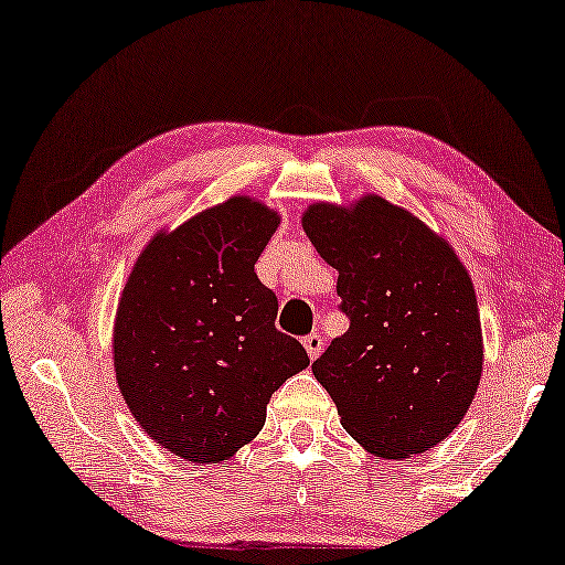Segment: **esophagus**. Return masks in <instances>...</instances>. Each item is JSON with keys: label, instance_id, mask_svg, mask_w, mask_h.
<instances>
[{"label": "esophagus", "instance_id": "1", "mask_svg": "<svg viewBox=\"0 0 565 565\" xmlns=\"http://www.w3.org/2000/svg\"><path fill=\"white\" fill-rule=\"evenodd\" d=\"M305 348H307V355H309L311 360H317L319 352H322V348H324L322 334H319V332L307 334V337H305Z\"/></svg>", "mask_w": 565, "mask_h": 565}]
</instances>
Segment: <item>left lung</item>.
Listing matches in <instances>:
<instances>
[{
	"mask_svg": "<svg viewBox=\"0 0 565 565\" xmlns=\"http://www.w3.org/2000/svg\"><path fill=\"white\" fill-rule=\"evenodd\" d=\"M317 254L337 268L348 332L311 370L344 431L383 459L446 439L482 375V327L467 268L406 210L365 198L305 213Z\"/></svg>",
	"mask_w": 565,
	"mask_h": 565,
	"instance_id": "left-lung-1",
	"label": "left lung"
}]
</instances>
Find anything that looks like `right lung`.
Wrapping results in <instances>:
<instances>
[{
    "instance_id": "add662e5",
    "label": "right lung",
    "mask_w": 565,
    "mask_h": 565,
    "mask_svg": "<svg viewBox=\"0 0 565 565\" xmlns=\"http://www.w3.org/2000/svg\"><path fill=\"white\" fill-rule=\"evenodd\" d=\"M276 225L268 207L233 198L157 235L116 311V381L134 418L195 465L254 439L271 393L309 365L276 330L279 299L254 271Z\"/></svg>"
}]
</instances>
